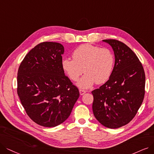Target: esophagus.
<instances>
[{
	"label": "esophagus",
	"instance_id": "obj_1",
	"mask_svg": "<svg viewBox=\"0 0 154 154\" xmlns=\"http://www.w3.org/2000/svg\"><path fill=\"white\" fill-rule=\"evenodd\" d=\"M79 94H80V95H84L86 92H87V91L86 90H82V89H80L79 90Z\"/></svg>",
	"mask_w": 154,
	"mask_h": 154
}]
</instances>
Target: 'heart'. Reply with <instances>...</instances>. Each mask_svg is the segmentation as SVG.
Returning a JSON list of instances; mask_svg holds the SVG:
<instances>
[{
    "label": "heart",
    "mask_w": 154,
    "mask_h": 154,
    "mask_svg": "<svg viewBox=\"0 0 154 154\" xmlns=\"http://www.w3.org/2000/svg\"><path fill=\"white\" fill-rule=\"evenodd\" d=\"M72 59H63L61 66L72 81H77L84 69L85 74L78 83L80 88H90L96 82L98 84L105 83L112 75L114 58L111 51L107 48L83 44L74 51Z\"/></svg>",
    "instance_id": "b5f03b06"
}]
</instances>
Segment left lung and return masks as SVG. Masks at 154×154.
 <instances>
[{"label":"left lung","instance_id":"1","mask_svg":"<svg viewBox=\"0 0 154 154\" xmlns=\"http://www.w3.org/2000/svg\"><path fill=\"white\" fill-rule=\"evenodd\" d=\"M112 47L115 64L109 80L91 91L95 118L108 128L129 123L137 114L145 96V75L137 55L124 43L103 40Z\"/></svg>","mask_w":154,"mask_h":154}]
</instances>
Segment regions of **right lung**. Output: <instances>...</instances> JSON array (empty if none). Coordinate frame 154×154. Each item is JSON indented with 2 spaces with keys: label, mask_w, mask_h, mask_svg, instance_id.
<instances>
[{
  "label": "right lung",
  "mask_w": 154,
  "mask_h": 154,
  "mask_svg": "<svg viewBox=\"0 0 154 154\" xmlns=\"http://www.w3.org/2000/svg\"><path fill=\"white\" fill-rule=\"evenodd\" d=\"M63 45L45 42L24 57L17 71V95L28 116L36 124L55 127L69 118L79 90L61 66Z\"/></svg>",
  "instance_id": "right-lung-1"
}]
</instances>
